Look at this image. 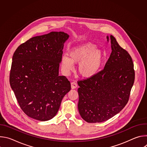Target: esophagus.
Returning a JSON list of instances; mask_svg holds the SVG:
<instances>
[{"mask_svg": "<svg viewBox=\"0 0 147 147\" xmlns=\"http://www.w3.org/2000/svg\"><path fill=\"white\" fill-rule=\"evenodd\" d=\"M71 89H75L77 87V83L75 82H72L71 83Z\"/></svg>", "mask_w": 147, "mask_h": 147, "instance_id": "obj_1", "label": "esophagus"}]
</instances>
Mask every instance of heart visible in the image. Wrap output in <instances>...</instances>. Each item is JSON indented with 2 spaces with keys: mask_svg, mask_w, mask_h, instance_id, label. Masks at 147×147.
<instances>
[{
  "mask_svg": "<svg viewBox=\"0 0 147 147\" xmlns=\"http://www.w3.org/2000/svg\"><path fill=\"white\" fill-rule=\"evenodd\" d=\"M95 45L86 43L73 48L67 53L68 57L62 56L61 64L63 69L69 72L73 69L74 64L78 65V72L84 78L95 76L100 70L105 58V53L96 48Z\"/></svg>",
  "mask_w": 147,
  "mask_h": 147,
  "instance_id": "b5f03b06",
  "label": "heart"
}]
</instances>
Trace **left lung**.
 I'll return each instance as SVG.
<instances>
[{"instance_id":"8db88e82","label":"left lung","mask_w":147,"mask_h":147,"mask_svg":"<svg viewBox=\"0 0 147 147\" xmlns=\"http://www.w3.org/2000/svg\"><path fill=\"white\" fill-rule=\"evenodd\" d=\"M110 39L112 53L103 70L91 78L78 81V109L88 123L103 122L119 113L129 100L134 82L131 57L113 36Z\"/></svg>"}]
</instances>
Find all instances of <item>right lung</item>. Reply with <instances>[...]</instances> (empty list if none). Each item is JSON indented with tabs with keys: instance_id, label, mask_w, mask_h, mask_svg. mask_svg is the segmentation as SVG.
Returning a JSON list of instances; mask_svg holds the SVG:
<instances>
[{
	"instance_id": "right-lung-1",
	"label": "right lung",
	"mask_w": 147,
	"mask_h": 147,
	"mask_svg": "<svg viewBox=\"0 0 147 147\" xmlns=\"http://www.w3.org/2000/svg\"><path fill=\"white\" fill-rule=\"evenodd\" d=\"M69 37L61 31L34 36L13 54L10 84L21 109L32 119H52L71 90L67 78L59 76L63 49Z\"/></svg>"
}]
</instances>
